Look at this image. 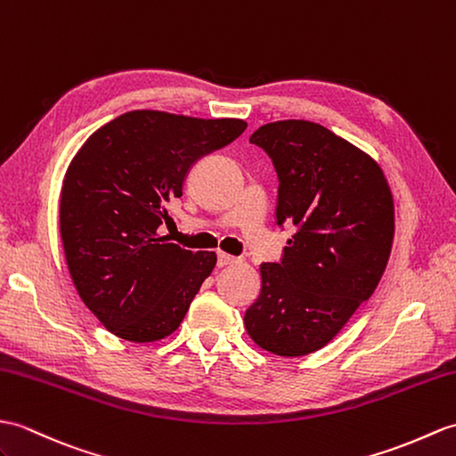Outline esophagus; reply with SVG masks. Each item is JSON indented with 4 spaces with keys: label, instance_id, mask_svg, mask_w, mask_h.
<instances>
[{
    "label": "esophagus",
    "instance_id": "1",
    "mask_svg": "<svg viewBox=\"0 0 456 456\" xmlns=\"http://www.w3.org/2000/svg\"><path fill=\"white\" fill-rule=\"evenodd\" d=\"M237 262H239V258L231 256V254H227V252H219V254H217V266H219V268L231 266V264H237Z\"/></svg>",
    "mask_w": 456,
    "mask_h": 456
}]
</instances>
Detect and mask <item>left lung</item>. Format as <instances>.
<instances>
[{"label": "left lung", "mask_w": 456, "mask_h": 456, "mask_svg": "<svg viewBox=\"0 0 456 456\" xmlns=\"http://www.w3.org/2000/svg\"><path fill=\"white\" fill-rule=\"evenodd\" d=\"M250 143L272 159L276 224L293 235L280 262L260 266L245 326L266 352L299 357L324 347L373 295L393 247V194L371 157L321 124L272 122Z\"/></svg>", "instance_id": "1"}]
</instances>
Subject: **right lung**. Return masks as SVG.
I'll return each instance as SVG.
<instances>
[{
	"instance_id": "add662e5",
	"label": "right lung",
	"mask_w": 456,
	"mask_h": 456,
	"mask_svg": "<svg viewBox=\"0 0 456 456\" xmlns=\"http://www.w3.org/2000/svg\"><path fill=\"white\" fill-rule=\"evenodd\" d=\"M247 122L132 110L83 143L63 178L60 235L76 289L102 326L130 342L173 334L216 268V252L159 237L200 159Z\"/></svg>"
}]
</instances>
